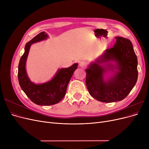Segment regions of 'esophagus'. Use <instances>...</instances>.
<instances>
[{
	"instance_id": "esophagus-1",
	"label": "esophagus",
	"mask_w": 149,
	"mask_h": 149,
	"mask_svg": "<svg viewBox=\"0 0 149 149\" xmlns=\"http://www.w3.org/2000/svg\"><path fill=\"white\" fill-rule=\"evenodd\" d=\"M86 65H87L86 63L84 62V61H81L79 63V67L82 68H85L86 67Z\"/></svg>"
}]
</instances>
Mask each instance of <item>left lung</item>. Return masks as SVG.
<instances>
[{
  "instance_id": "left-lung-1",
  "label": "left lung",
  "mask_w": 149,
  "mask_h": 149,
  "mask_svg": "<svg viewBox=\"0 0 149 149\" xmlns=\"http://www.w3.org/2000/svg\"><path fill=\"white\" fill-rule=\"evenodd\" d=\"M116 39L114 47L107 49L86 70V84L90 95L101 102L124 100L136 84L138 78L137 58L131 42L121 37ZM109 61H114L115 66ZM104 62L106 64L101 65ZM114 69L118 71H114ZM106 70L115 72V74L106 81L103 79Z\"/></svg>"
}]
</instances>
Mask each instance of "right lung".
I'll list each match as a JSON object with an SVG mask.
<instances>
[{
  "mask_svg": "<svg viewBox=\"0 0 149 149\" xmlns=\"http://www.w3.org/2000/svg\"><path fill=\"white\" fill-rule=\"evenodd\" d=\"M48 35L42 31L26 43L25 52L20 58L18 68V79L22 89L30 100L37 105L50 106L59 102L66 94V89L78 63H74L67 68H61L49 81L36 84L29 78L25 70V65L31 45L47 39Z\"/></svg>",
  "mask_w": 149,
  "mask_h": 149,
  "instance_id": "add662e5",
  "label": "right lung"
}]
</instances>
